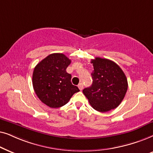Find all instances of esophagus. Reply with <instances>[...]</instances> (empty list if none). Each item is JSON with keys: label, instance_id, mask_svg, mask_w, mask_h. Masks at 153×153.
<instances>
[{"label": "esophagus", "instance_id": "34e87169", "mask_svg": "<svg viewBox=\"0 0 153 153\" xmlns=\"http://www.w3.org/2000/svg\"><path fill=\"white\" fill-rule=\"evenodd\" d=\"M78 88L80 89V90H82V89H83V84H82V83H80V84H79Z\"/></svg>", "mask_w": 153, "mask_h": 153}]
</instances>
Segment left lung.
I'll use <instances>...</instances> for the list:
<instances>
[{"instance_id":"8db88e82","label":"left lung","mask_w":153,"mask_h":153,"mask_svg":"<svg viewBox=\"0 0 153 153\" xmlns=\"http://www.w3.org/2000/svg\"><path fill=\"white\" fill-rule=\"evenodd\" d=\"M91 63L93 83L82 92L96 111L104 113L120 104L127 91L126 75L120 67L113 61L96 57Z\"/></svg>"}]
</instances>
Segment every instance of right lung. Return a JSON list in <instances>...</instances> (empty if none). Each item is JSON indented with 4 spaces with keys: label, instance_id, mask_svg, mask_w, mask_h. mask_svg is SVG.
<instances>
[{
    "label": "right lung",
    "instance_id": "add662e5",
    "mask_svg": "<svg viewBox=\"0 0 153 153\" xmlns=\"http://www.w3.org/2000/svg\"><path fill=\"white\" fill-rule=\"evenodd\" d=\"M71 61L62 53L51 54L36 65L33 73L34 91L42 103L56 108L68 102L78 87L71 83L66 68Z\"/></svg>",
    "mask_w": 153,
    "mask_h": 153
}]
</instances>
